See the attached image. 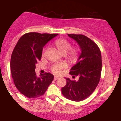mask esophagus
Here are the masks:
<instances>
[{"instance_id": "1", "label": "esophagus", "mask_w": 121, "mask_h": 121, "mask_svg": "<svg viewBox=\"0 0 121 121\" xmlns=\"http://www.w3.org/2000/svg\"><path fill=\"white\" fill-rule=\"evenodd\" d=\"M57 79H59V77H56V76H55V77H54V80H57Z\"/></svg>"}]
</instances>
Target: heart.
I'll use <instances>...</instances> for the list:
<instances>
[{
	"mask_svg": "<svg viewBox=\"0 0 121 121\" xmlns=\"http://www.w3.org/2000/svg\"><path fill=\"white\" fill-rule=\"evenodd\" d=\"M55 46L62 55H67L70 59H78L80 56V49L78 47L72 48V44L70 41L65 39H59L55 43ZM45 48L43 49V52L45 51ZM66 67V64L64 63L53 64L51 66V70L53 73L56 74H59L62 70Z\"/></svg>",
	"mask_w": 121,
	"mask_h": 121,
	"instance_id": "b5f03b06",
	"label": "heart"
}]
</instances>
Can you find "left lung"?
Returning a JSON list of instances; mask_svg holds the SVG:
<instances>
[{"label":"left lung","instance_id":"8db88e82","mask_svg":"<svg viewBox=\"0 0 121 121\" xmlns=\"http://www.w3.org/2000/svg\"><path fill=\"white\" fill-rule=\"evenodd\" d=\"M76 40L81 49V53L76 64L70 69L73 78L78 76L79 80L66 78V84L61 89L62 95L73 101H81L89 97L95 91L100 81L102 58L98 45L91 39L83 35L68 34Z\"/></svg>","mask_w":121,"mask_h":121}]
</instances>
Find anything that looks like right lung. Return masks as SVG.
I'll use <instances>...</instances> for the list:
<instances>
[{
  "mask_svg": "<svg viewBox=\"0 0 121 121\" xmlns=\"http://www.w3.org/2000/svg\"><path fill=\"white\" fill-rule=\"evenodd\" d=\"M58 34L29 32L23 35L15 45L11 57L10 67L15 86L22 94L30 98L45 93L53 80L50 73H35V64L40 60L43 48Z\"/></svg>",
  "mask_w": 121,
  "mask_h": 121,
  "instance_id": "right-lung-1",
  "label": "right lung"
}]
</instances>
